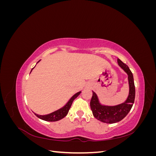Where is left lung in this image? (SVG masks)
I'll return each instance as SVG.
<instances>
[{
  "label": "left lung",
  "instance_id": "1",
  "mask_svg": "<svg viewBox=\"0 0 156 156\" xmlns=\"http://www.w3.org/2000/svg\"><path fill=\"white\" fill-rule=\"evenodd\" d=\"M119 66L124 70L128 75L129 95L125 102L115 106L101 105L99 101L96 94L92 91V97L90 101V108L94 116L96 119L107 124H114L121 121L128 114L133 106L135 97V87L133 73L129 67L118 58Z\"/></svg>",
  "mask_w": 156,
  "mask_h": 156
}]
</instances>
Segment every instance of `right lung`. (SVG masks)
<instances>
[{
    "label": "right lung",
    "mask_w": 156,
    "mask_h": 156,
    "mask_svg": "<svg viewBox=\"0 0 156 156\" xmlns=\"http://www.w3.org/2000/svg\"><path fill=\"white\" fill-rule=\"evenodd\" d=\"M40 61V60H39L37 62H39ZM33 69H34V68L32 69V70ZM32 70H31V72H32ZM31 72H30V73H31ZM81 92H79L75 94H74V95L70 98V100L68 101L66 104L63 107L60 108V109H58L57 111H56L53 112H51V113H50V114L46 115H39L36 114V113H34V114L37 118H39V119L43 120H45V121L56 122V121H58V120L62 119L63 118H64L68 115L69 108H70L71 106H72V104L73 100L79 95L80 94H81Z\"/></svg>",
    "instance_id": "right-lung-1"
}]
</instances>
